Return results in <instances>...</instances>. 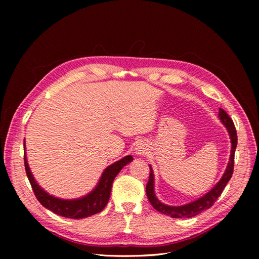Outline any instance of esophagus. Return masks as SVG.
<instances>
[{"instance_id": "1", "label": "esophagus", "mask_w": 259, "mask_h": 259, "mask_svg": "<svg viewBox=\"0 0 259 259\" xmlns=\"http://www.w3.org/2000/svg\"><path fill=\"white\" fill-rule=\"evenodd\" d=\"M147 152V149L144 145H138L136 147V154H145Z\"/></svg>"}]
</instances>
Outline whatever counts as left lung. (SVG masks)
<instances>
[{"label":"left lung","instance_id":"left-lung-1","mask_svg":"<svg viewBox=\"0 0 259 259\" xmlns=\"http://www.w3.org/2000/svg\"><path fill=\"white\" fill-rule=\"evenodd\" d=\"M218 116H219V119L222 120V122L224 123L226 128L228 130V133L230 135L231 154H230L229 163H228V165H227L226 171L223 175L222 179L219 180L217 185L208 193H206L204 197L198 199L197 201H193V202L189 203V204L182 205V206H169V205L163 204V203H161L158 199H156L155 194H154L153 171H152L151 165H149L150 166V175H149V180H148V184L146 186L147 197H148L149 202L151 203V205L158 211H161L162 214L168 215L173 218H189V217H193L195 215L200 214L201 211L205 210V209L209 208L210 206L214 205V203L217 201L219 195H221L222 192L224 191L226 185L228 184L230 178L232 177L233 166H234V152H236V148H237V144H238L237 131H236V126H234V124H233V121L231 120V117L225 110H223L222 108L219 109Z\"/></svg>","mask_w":259,"mask_h":259}]
</instances>
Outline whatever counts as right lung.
<instances>
[{"mask_svg":"<svg viewBox=\"0 0 259 259\" xmlns=\"http://www.w3.org/2000/svg\"><path fill=\"white\" fill-rule=\"evenodd\" d=\"M23 160H25V168L28 179L31 187H32V190L37 201L40 202L44 207L52 210L53 213L59 216L72 219H81L95 215L105 208L109 201V198H110L111 187L115 176L119 174V171L126 165L127 163H130L133 160V156H125L122 160L111 164L110 166H108L103 173V176H101L95 189H94L90 194L76 200H61L54 198L53 195L46 193L43 189H41L40 186L36 184L32 174H31L26 154Z\"/></svg>","mask_w":259,"mask_h":259,"instance_id":"1","label":"right lung"}]
</instances>
